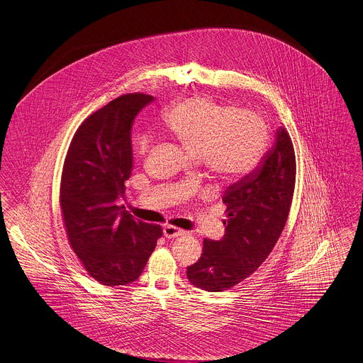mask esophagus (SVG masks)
Masks as SVG:
<instances>
[{"mask_svg": "<svg viewBox=\"0 0 363 363\" xmlns=\"http://www.w3.org/2000/svg\"><path fill=\"white\" fill-rule=\"evenodd\" d=\"M163 234H164L166 238H177V237L185 235L186 231L182 230V228H178L175 225H167L163 227Z\"/></svg>", "mask_w": 363, "mask_h": 363, "instance_id": "esophagus-1", "label": "esophagus"}]
</instances>
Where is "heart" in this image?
Wrapping results in <instances>:
<instances>
[{"label":"heart","instance_id":"b5f03b06","mask_svg":"<svg viewBox=\"0 0 363 363\" xmlns=\"http://www.w3.org/2000/svg\"><path fill=\"white\" fill-rule=\"evenodd\" d=\"M163 123L190 155L200 157L208 172L225 182L253 173L267 148V130L257 116L215 98H186L163 114ZM151 136L136 140V152L151 150Z\"/></svg>","mask_w":363,"mask_h":363}]
</instances>
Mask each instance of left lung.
<instances>
[{
	"label": "left lung",
	"mask_w": 363,
	"mask_h": 363,
	"mask_svg": "<svg viewBox=\"0 0 363 363\" xmlns=\"http://www.w3.org/2000/svg\"><path fill=\"white\" fill-rule=\"evenodd\" d=\"M295 175L293 141L280 126L272 150L259 167L225 190V237L220 241L204 240L201 257L186 271L191 284L220 293L257 271L287 222Z\"/></svg>",
	"instance_id": "1"
}]
</instances>
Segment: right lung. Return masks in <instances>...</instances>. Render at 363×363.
Returning a JSON list of instances; mask_svg holds the SVG:
<instances>
[{"mask_svg":"<svg viewBox=\"0 0 363 363\" xmlns=\"http://www.w3.org/2000/svg\"><path fill=\"white\" fill-rule=\"evenodd\" d=\"M152 101L135 92L108 102L77 128L65 156L60 204L68 241L86 274L104 286L138 279L163 234L117 206L133 169L132 122Z\"/></svg>","mask_w":363,"mask_h":363,"instance_id":"1","label":"right lung"}]
</instances>
